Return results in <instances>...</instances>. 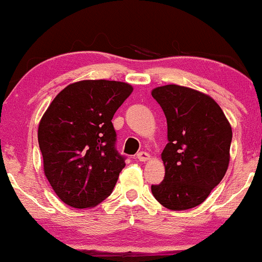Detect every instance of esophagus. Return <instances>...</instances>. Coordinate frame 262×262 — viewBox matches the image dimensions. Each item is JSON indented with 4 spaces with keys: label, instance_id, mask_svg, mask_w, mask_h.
Masks as SVG:
<instances>
[{
    "label": "esophagus",
    "instance_id": "esophagus-1",
    "mask_svg": "<svg viewBox=\"0 0 262 262\" xmlns=\"http://www.w3.org/2000/svg\"><path fill=\"white\" fill-rule=\"evenodd\" d=\"M137 159L139 161H148L150 159V155L146 151H140L137 154Z\"/></svg>",
    "mask_w": 262,
    "mask_h": 262
}]
</instances>
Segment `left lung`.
Here are the masks:
<instances>
[{"mask_svg":"<svg viewBox=\"0 0 262 262\" xmlns=\"http://www.w3.org/2000/svg\"><path fill=\"white\" fill-rule=\"evenodd\" d=\"M151 96L166 117L169 140L161 154L165 177L151 192L169 209L193 208L227 172L231 127L217 102L196 90L166 85Z\"/></svg>","mask_w":262,"mask_h":262,"instance_id":"8db88e82","label":"left lung"}]
</instances>
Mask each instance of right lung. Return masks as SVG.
<instances>
[{
  "instance_id": "obj_1",
  "label": "right lung",
  "mask_w": 262,
  "mask_h": 262,
  "mask_svg": "<svg viewBox=\"0 0 262 262\" xmlns=\"http://www.w3.org/2000/svg\"><path fill=\"white\" fill-rule=\"evenodd\" d=\"M132 91L119 81H79L66 86L44 113L38 128L44 173L68 206L95 207L112 193L125 166L112 118Z\"/></svg>"
}]
</instances>
